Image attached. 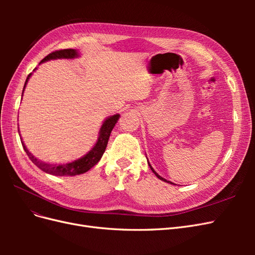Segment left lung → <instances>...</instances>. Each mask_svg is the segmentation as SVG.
Instances as JSON below:
<instances>
[{"mask_svg":"<svg viewBox=\"0 0 255 255\" xmlns=\"http://www.w3.org/2000/svg\"><path fill=\"white\" fill-rule=\"evenodd\" d=\"M148 163H149V161H148ZM149 167H150V169H151V170L153 171V173H154V174H155V175H156V176L158 177V179H159V180H161V181H164V182H167V183H169V184H173L172 182H170V181H167L166 179H164V177H161L160 175H158V174L156 173V171H155V170H154V169L152 168V166L150 165V163H149ZM173 185H174V184H173Z\"/></svg>","mask_w":255,"mask_h":255,"instance_id":"obj_1","label":"left lung"}]
</instances>
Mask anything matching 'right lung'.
<instances>
[{
    "instance_id": "add662e5",
    "label": "right lung",
    "mask_w": 255,
    "mask_h": 255,
    "mask_svg": "<svg viewBox=\"0 0 255 255\" xmlns=\"http://www.w3.org/2000/svg\"><path fill=\"white\" fill-rule=\"evenodd\" d=\"M79 56H80V54H79L78 50H74V49L59 50V51H55V52L50 53L48 56H45L40 61V64L45 63V61H48V60H52V59H61V58L73 59V58H76V57H79ZM36 69L37 68H35V70H36ZM32 74L33 73H29L27 75L25 84H24V87H23V92H24L26 84H27L30 76H32ZM23 92H22V96H23ZM119 117H120V115L119 114H116V115L110 116L109 118H106L104 120V122H103V125L101 126V128H100L98 140L95 143V145L92 146V149L89 152H87L86 154H85L84 156L71 161V163L58 164V165L57 164L56 165H52V164L45 163V161H42V160H39L38 158H36L33 155V154L27 150L24 142L22 141V138H21V142H22V145H23V149H24V151L26 152L29 159L32 160L33 163L38 168L41 169L42 171L47 172L49 174H52V175L74 176V175H78V174H82V173L87 172L90 168H92L96 164H98V161L101 159L103 153L105 152L107 142H109L112 130H113L116 123L118 122Z\"/></svg>"
}]
</instances>
